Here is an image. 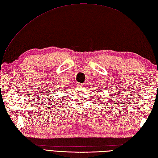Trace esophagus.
<instances>
[{"instance_id": "1", "label": "esophagus", "mask_w": 158, "mask_h": 158, "mask_svg": "<svg viewBox=\"0 0 158 158\" xmlns=\"http://www.w3.org/2000/svg\"><path fill=\"white\" fill-rule=\"evenodd\" d=\"M85 85L86 84H79V86H80V87H81V88H84V86H85Z\"/></svg>"}]
</instances>
